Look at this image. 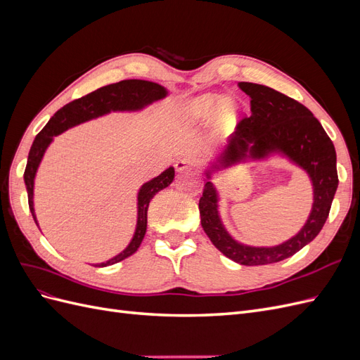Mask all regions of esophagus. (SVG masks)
I'll use <instances>...</instances> for the list:
<instances>
[{
    "mask_svg": "<svg viewBox=\"0 0 360 360\" xmlns=\"http://www.w3.org/2000/svg\"><path fill=\"white\" fill-rule=\"evenodd\" d=\"M174 167H176V171H177V172L188 171V169H192V168L195 167V160H193L191 156L181 158V159H179L176 163H174Z\"/></svg>",
    "mask_w": 360,
    "mask_h": 360,
    "instance_id": "obj_1",
    "label": "esophagus"
}]
</instances>
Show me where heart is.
<instances>
[{"label": "heart", "instance_id": "b5f03b06", "mask_svg": "<svg viewBox=\"0 0 360 360\" xmlns=\"http://www.w3.org/2000/svg\"><path fill=\"white\" fill-rule=\"evenodd\" d=\"M217 111V122L228 124L236 122L238 117V103L231 97H222L219 94H202L197 97L191 105V114L197 120L210 118Z\"/></svg>", "mask_w": 360, "mask_h": 360}]
</instances>
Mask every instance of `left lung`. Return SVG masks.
<instances>
[{
  "instance_id": "left-lung-1",
  "label": "left lung",
  "mask_w": 360,
  "mask_h": 360,
  "mask_svg": "<svg viewBox=\"0 0 360 360\" xmlns=\"http://www.w3.org/2000/svg\"><path fill=\"white\" fill-rule=\"evenodd\" d=\"M238 86L250 97L252 114L237 124L228 143L209 162L200 216L202 230L225 257L243 266H263L294 255L321 231L338 188L336 151L307 106L266 85L238 82ZM275 154L288 158L309 174L314 195L311 213L300 233L279 245L250 247L237 243L221 224L212 174Z\"/></svg>"
}]
</instances>
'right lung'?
<instances>
[{
    "label": "right lung",
    "instance_id": "right-lung-1",
    "mask_svg": "<svg viewBox=\"0 0 360 360\" xmlns=\"http://www.w3.org/2000/svg\"><path fill=\"white\" fill-rule=\"evenodd\" d=\"M168 96V90L156 82L143 81V79H126L115 84H110L101 86L96 91L86 94L81 99H76L68 105H64L60 111L53 114L49 120L48 124L41 129V132L32 141V146L28 153L27 168L24 172V181L28 193V205L34 222L39 226L36 210H34V180L36 174L40 167V162L45 156L48 147L53 141V136H57L68 129L78 126L81 123L90 122V120L103 117L111 112H138L143 111L148 105L155 103L163 97ZM174 180V168L169 167L158 177L146 181L138 191L136 197V226L135 233L130 238L129 245L117 254L115 257L103 261V263L93 264L96 267H106L112 266L118 261H123L124 258L135 254L141 242L147 231V210L151 198L155 195L168 188Z\"/></svg>",
    "mask_w": 360,
    "mask_h": 360
}]
</instances>
